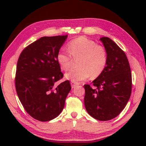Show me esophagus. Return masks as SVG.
I'll return each mask as SVG.
<instances>
[{
    "instance_id": "esophagus-1",
    "label": "esophagus",
    "mask_w": 146,
    "mask_h": 146,
    "mask_svg": "<svg viewBox=\"0 0 146 146\" xmlns=\"http://www.w3.org/2000/svg\"><path fill=\"white\" fill-rule=\"evenodd\" d=\"M79 85V83L78 82H71V88H74L75 87V86Z\"/></svg>"
}]
</instances>
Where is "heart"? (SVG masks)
Returning a JSON list of instances; mask_svg holds the SVG:
<instances>
[{"instance_id":"obj_1","label":"heart","mask_w":146,"mask_h":146,"mask_svg":"<svg viewBox=\"0 0 146 146\" xmlns=\"http://www.w3.org/2000/svg\"><path fill=\"white\" fill-rule=\"evenodd\" d=\"M68 51L61 50L56 56L57 62L62 70L67 71L73 64V58L78 60L77 68L72 69L65 74V77L71 82H80L91 75L97 77L103 72L108 61V55L103 46L85 36L71 40Z\"/></svg>"}]
</instances>
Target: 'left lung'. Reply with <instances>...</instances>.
Instances as JSON below:
<instances>
[{"label": "left lung", "instance_id": "obj_1", "mask_svg": "<svg viewBox=\"0 0 146 146\" xmlns=\"http://www.w3.org/2000/svg\"><path fill=\"white\" fill-rule=\"evenodd\" d=\"M100 40L107 52V64L92 82L93 88L84 85V105L91 117L107 121L117 117L126 106L131 93L132 78L125 53L110 38Z\"/></svg>", "mask_w": 146, "mask_h": 146}]
</instances>
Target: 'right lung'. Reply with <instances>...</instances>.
I'll return each instance as SVG.
<instances>
[{
  "mask_svg": "<svg viewBox=\"0 0 146 146\" xmlns=\"http://www.w3.org/2000/svg\"><path fill=\"white\" fill-rule=\"evenodd\" d=\"M67 37H41L22 51L17 62V95L26 112L41 122L60 115L71 89L69 80L56 84L64 76L56 56Z\"/></svg>",
  "mask_w": 146,
  "mask_h": 146,
  "instance_id": "add662e5",
  "label": "right lung"
}]
</instances>
